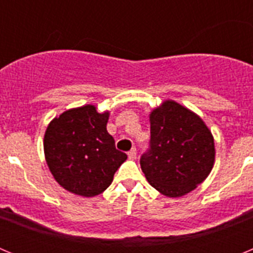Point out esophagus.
<instances>
[{"instance_id": "1", "label": "esophagus", "mask_w": 253, "mask_h": 253, "mask_svg": "<svg viewBox=\"0 0 253 253\" xmlns=\"http://www.w3.org/2000/svg\"><path fill=\"white\" fill-rule=\"evenodd\" d=\"M135 156H137V149L131 148L130 151L128 152V157L129 158H134V157H135Z\"/></svg>"}]
</instances>
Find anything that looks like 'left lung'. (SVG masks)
I'll return each mask as SVG.
<instances>
[{
	"label": "left lung",
	"mask_w": 253,
	"mask_h": 253,
	"mask_svg": "<svg viewBox=\"0 0 253 253\" xmlns=\"http://www.w3.org/2000/svg\"><path fill=\"white\" fill-rule=\"evenodd\" d=\"M149 120L151 140L140 156L142 171L163 195H186L213 169V135L196 114L171 100L154 109Z\"/></svg>",
	"instance_id": "obj_1"
}]
</instances>
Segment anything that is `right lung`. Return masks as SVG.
Wrapping results in <instances>:
<instances>
[{"instance_id": "right-lung-1", "label": "right lung", "mask_w": 253, "mask_h": 253, "mask_svg": "<svg viewBox=\"0 0 253 253\" xmlns=\"http://www.w3.org/2000/svg\"><path fill=\"white\" fill-rule=\"evenodd\" d=\"M109 113L92 105L71 109L50 122L44 135V153L58 184L77 195L95 196L113 182L126 154L115 148L106 130Z\"/></svg>"}]
</instances>
